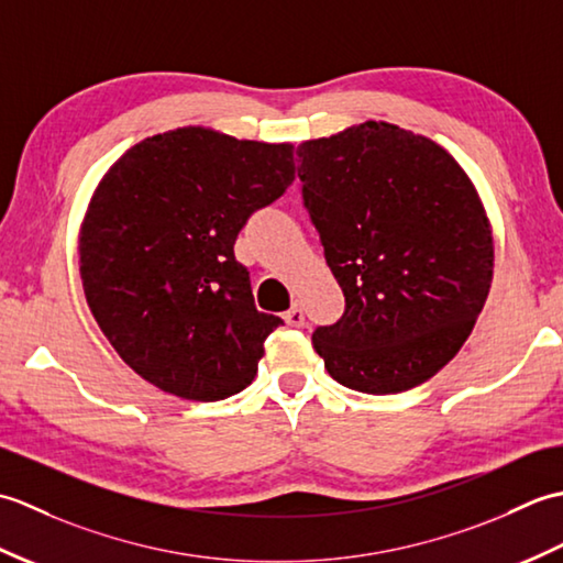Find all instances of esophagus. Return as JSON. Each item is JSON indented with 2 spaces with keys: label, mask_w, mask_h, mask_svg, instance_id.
<instances>
[{
  "label": "esophagus",
  "mask_w": 563,
  "mask_h": 563,
  "mask_svg": "<svg viewBox=\"0 0 563 563\" xmlns=\"http://www.w3.org/2000/svg\"><path fill=\"white\" fill-rule=\"evenodd\" d=\"M283 319H285V324H288V327H297V329L305 327V312H302V307L297 305V302L288 309V312L283 314Z\"/></svg>",
  "instance_id": "esophagus-1"
}]
</instances>
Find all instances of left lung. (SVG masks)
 Here are the masks:
<instances>
[{"label": "left lung", "mask_w": 563, "mask_h": 563, "mask_svg": "<svg viewBox=\"0 0 563 563\" xmlns=\"http://www.w3.org/2000/svg\"><path fill=\"white\" fill-rule=\"evenodd\" d=\"M302 202L345 309L317 327L329 375L365 394L411 389L474 329L494 239L470 178L433 140L367 121L297 147Z\"/></svg>", "instance_id": "left-lung-1"}]
</instances>
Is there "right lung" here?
I'll use <instances>...</instances> for the list:
<instances>
[{
	"instance_id": "add662e5",
	"label": "right lung",
	"mask_w": 563,
	"mask_h": 563,
	"mask_svg": "<svg viewBox=\"0 0 563 563\" xmlns=\"http://www.w3.org/2000/svg\"><path fill=\"white\" fill-rule=\"evenodd\" d=\"M292 181V145L206 128L142 140L103 176L81 224V283L142 379L190 401L251 385L283 319L256 309L234 242Z\"/></svg>"
}]
</instances>
